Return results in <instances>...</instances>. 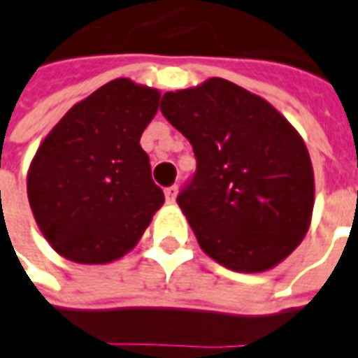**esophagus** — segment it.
Wrapping results in <instances>:
<instances>
[{
	"label": "esophagus",
	"mask_w": 358,
	"mask_h": 358,
	"mask_svg": "<svg viewBox=\"0 0 358 358\" xmlns=\"http://www.w3.org/2000/svg\"><path fill=\"white\" fill-rule=\"evenodd\" d=\"M177 185H171V187H167L165 189V199H167V203H173L175 199H177Z\"/></svg>",
	"instance_id": "1"
}]
</instances>
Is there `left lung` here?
Instances as JSON below:
<instances>
[{
	"instance_id": "obj_1",
	"label": "left lung",
	"mask_w": 358,
	"mask_h": 358,
	"mask_svg": "<svg viewBox=\"0 0 358 358\" xmlns=\"http://www.w3.org/2000/svg\"><path fill=\"white\" fill-rule=\"evenodd\" d=\"M164 117L196 171L177 196L203 251L238 273H261L304 240L314 208L306 144L265 99L222 78L167 91Z\"/></svg>"
}]
</instances>
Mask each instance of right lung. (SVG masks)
Returning a JSON list of instances; mask_svg holds the SVG:
<instances>
[{
	"instance_id": "add662e5",
	"label": "right lung",
	"mask_w": 358,
	"mask_h": 358,
	"mask_svg": "<svg viewBox=\"0 0 358 358\" xmlns=\"http://www.w3.org/2000/svg\"><path fill=\"white\" fill-rule=\"evenodd\" d=\"M157 105L159 91L118 78L76 103L38 146L27 194L62 257L85 265L122 257L164 204L140 146Z\"/></svg>"
}]
</instances>
